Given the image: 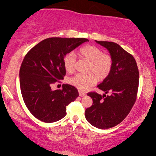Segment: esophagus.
<instances>
[{"label":"esophagus","instance_id":"34e87169","mask_svg":"<svg viewBox=\"0 0 156 156\" xmlns=\"http://www.w3.org/2000/svg\"><path fill=\"white\" fill-rule=\"evenodd\" d=\"M79 95H80V97H84V96L86 95V94H85L84 92H83V91H79Z\"/></svg>","mask_w":156,"mask_h":156}]
</instances>
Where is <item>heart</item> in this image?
I'll return each instance as SVG.
<instances>
[{
	"label": "heart",
	"instance_id": "obj_1",
	"mask_svg": "<svg viewBox=\"0 0 156 156\" xmlns=\"http://www.w3.org/2000/svg\"><path fill=\"white\" fill-rule=\"evenodd\" d=\"M79 54L82 58L90 62L89 74H78L69 80V84L82 91L87 90L89 87L97 82L98 80L106 78L112 69L113 60L109 55L103 54L101 49L93 45H87L81 48ZM76 64V57L73 52H69L63 59V65L66 71H74Z\"/></svg>",
	"mask_w": 156,
	"mask_h": 156
}]
</instances>
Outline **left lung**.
Wrapping results in <instances>:
<instances>
[{"mask_svg": "<svg viewBox=\"0 0 156 156\" xmlns=\"http://www.w3.org/2000/svg\"><path fill=\"white\" fill-rule=\"evenodd\" d=\"M108 51L113 60L110 74L97 87L103 95L89 92L92 106L85 111V118L96 128L107 129L120 123L135 104L139 82V72L134 57L117 43L97 41ZM110 93V95L105 94Z\"/></svg>", "mask_w": 156, "mask_h": 156, "instance_id": "1", "label": "left lung"}]
</instances>
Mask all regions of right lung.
Returning a JSON list of instances; mask_svg holds the SVG:
<instances>
[{
    "mask_svg": "<svg viewBox=\"0 0 156 156\" xmlns=\"http://www.w3.org/2000/svg\"><path fill=\"white\" fill-rule=\"evenodd\" d=\"M86 42V38L50 37L25 55L19 73L21 94L27 108L40 121L60 120L67 114L66 106L78 97L77 89L72 85L63 84L62 90L55 91L51 87L65 75V55Z\"/></svg>",
    "mask_w": 156,
    "mask_h": 156,
    "instance_id": "right-lung-1",
    "label": "right lung"
}]
</instances>
